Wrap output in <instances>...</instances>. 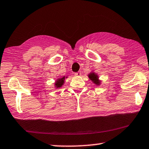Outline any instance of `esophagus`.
I'll return each instance as SVG.
<instances>
[{"mask_svg":"<svg viewBox=\"0 0 149 149\" xmlns=\"http://www.w3.org/2000/svg\"><path fill=\"white\" fill-rule=\"evenodd\" d=\"M81 74V72H77L75 73V75H77V76H80Z\"/></svg>","mask_w":149,"mask_h":149,"instance_id":"1","label":"esophagus"}]
</instances>
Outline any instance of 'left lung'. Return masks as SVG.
<instances>
[{"label": "left lung", "instance_id": "1", "mask_svg": "<svg viewBox=\"0 0 149 149\" xmlns=\"http://www.w3.org/2000/svg\"><path fill=\"white\" fill-rule=\"evenodd\" d=\"M89 77H90V79H91V80L94 81V83H95L96 84H97L98 85L99 84V81L97 80V75H96L94 74V73H92V74H90V75H88Z\"/></svg>", "mask_w": 149, "mask_h": 149}]
</instances>
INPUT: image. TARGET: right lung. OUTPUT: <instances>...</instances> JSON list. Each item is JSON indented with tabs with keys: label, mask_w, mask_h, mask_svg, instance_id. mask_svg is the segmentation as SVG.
<instances>
[{
	"label": "right lung",
	"mask_w": 149,
	"mask_h": 149,
	"mask_svg": "<svg viewBox=\"0 0 149 149\" xmlns=\"http://www.w3.org/2000/svg\"><path fill=\"white\" fill-rule=\"evenodd\" d=\"M64 78H65V77H63V78H60L57 81L56 83H55V86H56L57 88L61 87V86H62V84H63V81H64V80H63Z\"/></svg>",
	"instance_id": "add662e5"
}]
</instances>
